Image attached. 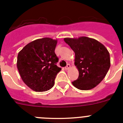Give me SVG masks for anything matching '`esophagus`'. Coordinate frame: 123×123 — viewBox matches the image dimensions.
Here are the masks:
<instances>
[{
	"label": "esophagus",
	"instance_id": "esophagus-1",
	"mask_svg": "<svg viewBox=\"0 0 123 123\" xmlns=\"http://www.w3.org/2000/svg\"><path fill=\"white\" fill-rule=\"evenodd\" d=\"M69 68H70V65H69V64H67V66L65 67V70H68Z\"/></svg>",
	"mask_w": 123,
	"mask_h": 123
}]
</instances>
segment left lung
Returning a JSON list of instances; mask_svg holds the SVG:
<instances>
[{"label": "left lung", "mask_w": 123, "mask_h": 123, "mask_svg": "<svg viewBox=\"0 0 123 123\" xmlns=\"http://www.w3.org/2000/svg\"><path fill=\"white\" fill-rule=\"evenodd\" d=\"M75 54L74 65L79 77L72 82L80 90L92 89L104 79L110 67L108 50L100 42L92 38H65Z\"/></svg>", "instance_id": "left-lung-1"}]
</instances>
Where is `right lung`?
<instances>
[{"instance_id": "obj_1", "label": "right lung", "mask_w": 123, "mask_h": 123, "mask_svg": "<svg viewBox=\"0 0 123 123\" xmlns=\"http://www.w3.org/2000/svg\"><path fill=\"white\" fill-rule=\"evenodd\" d=\"M57 41L44 37L33 41L18 53L17 68L23 82L36 92H44L54 86L62 68L56 66L55 53Z\"/></svg>"}]
</instances>
